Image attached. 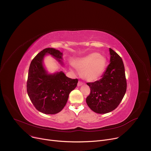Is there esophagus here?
<instances>
[{"label":"esophagus","mask_w":151,"mask_h":151,"mask_svg":"<svg viewBox=\"0 0 151 151\" xmlns=\"http://www.w3.org/2000/svg\"><path fill=\"white\" fill-rule=\"evenodd\" d=\"M83 84H84V83H82L81 81H78V87H80V86H82Z\"/></svg>","instance_id":"34e87169"}]
</instances>
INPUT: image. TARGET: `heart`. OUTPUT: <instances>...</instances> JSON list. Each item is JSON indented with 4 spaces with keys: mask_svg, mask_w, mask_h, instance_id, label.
Returning a JSON list of instances; mask_svg holds the SVG:
<instances>
[{
    "mask_svg": "<svg viewBox=\"0 0 151 151\" xmlns=\"http://www.w3.org/2000/svg\"><path fill=\"white\" fill-rule=\"evenodd\" d=\"M106 60L98 52H92L76 61L75 66L81 73L84 80L88 82L96 81L104 73Z\"/></svg>",
    "mask_w": 151,
    "mask_h": 151,
    "instance_id": "heart-1",
    "label": "heart"
}]
</instances>
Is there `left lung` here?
<instances>
[{"label":"left lung","instance_id":"8db88e82","mask_svg":"<svg viewBox=\"0 0 151 151\" xmlns=\"http://www.w3.org/2000/svg\"><path fill=\"white\" fill-rule=\"evenodd\" d=\"M110 60L100 80L87 83L91 88L86 98L88 106L96 113L112 111L119 105L127 90L125 68L121 58L109 48Z\"/></svg>","mask_w":151,"mask_h":151}]
</instances>
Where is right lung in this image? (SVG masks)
Listing matches in <instances>:
<instances>
[{
  "label": "right lung",
  "mask_w": 151,
  "mask_h": 151,
  "mask_svg": "<svg viewBox=\"0 0 151 151\" xmlns=\"http://www.w3.org/2000/svg\"><path fill=\"white\" fill-rule=\"evenodd\" d=\"M50 55L61 66L64 65L63 53L48 47L40 52L32 60L27 82V92L35 108L47 114L59 113L65 106L71 91L75 89L78 80L68 78L62 71L48 73L44 58Z\"/></svg>",
  "instance_id": "right-lung-1"
}]
</instances>
